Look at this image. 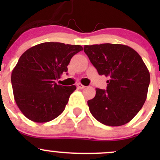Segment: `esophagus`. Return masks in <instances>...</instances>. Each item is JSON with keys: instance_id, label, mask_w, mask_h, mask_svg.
Segmentation results:
<instances>
[{"instance_id": "1", "label": "esophagus", "mask_w": 160, "mask_h": 160, "mask_svg": "<svg viewBox=\"0 0 160 160\" xmlns=\"http://www.w3.org/2000/svg\"><path fill=\"white\" fill-rule=\"evenodd\" d=\"M77 88H79V89H83V88H86V87H85L84 85H83V84H82V83H77Z\"/></svg>"}]
</instances>
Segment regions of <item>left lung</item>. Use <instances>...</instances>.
I'll return each instance as SVG.
<instances>
[{"mask_svg":"<svg viewBox=\"0 0 160 160\" xmlns=\"http://www.w3.org/2000/svg\"><path fill=\"white\" fill-rule=\"evenodd\" d=\"M84 52L100 75L108 77L107 90L96 89L88 101L92 115L108 126L129 122L146 100L150 82L149 70L138 52L122 44L84 46Z\"/></svg>","mask_w":160,"mask_h":160,"instance_id":"1","label":"left lung"}]
</instances>
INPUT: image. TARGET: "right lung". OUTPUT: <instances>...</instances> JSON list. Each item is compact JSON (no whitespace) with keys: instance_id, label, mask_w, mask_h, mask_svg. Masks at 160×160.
<instances>
[{"instance_id":"1","label":"right lung","mask_w":160,"mask_h":160,"mask_svg":"<svg viewBox=\"0 0 160 160\" xmlns=\"http://www.w3.org/2000/svg\"><path fill=\"white\" fill-rule=\"evenodd\" d=\"M81 50L79 45L43 42L21 56L11 72V84L16 104L27 118L43 123L62 114L77 88L55 80L67 72L71 58Z\"/></svg>"}]
</instances>
